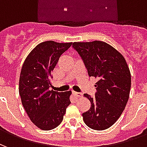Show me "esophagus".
Returning a JSON list of instances; mask_svg holds the SVG:
<instances>
[{
    "label": "esophagus",
    "mask_w": 147,
    "mask_h": 147,
    "mask_svg": "<svg viewBox=\"0 0 147 147\" xmlns=\"http://www.w3.org/2000/svg\"><path fill=\"white\" fill-rule=\"evenodd\" d=\"M72 94H73L74 95L76 96V97H77V98H80V97H82V95H83V94L80 92H75V91H73L72 92Z\"/></svg>",
    "instance_id": "1"
}]
</instances>
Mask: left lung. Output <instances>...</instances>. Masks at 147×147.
I'll use <instances>...</instances> for the list:
<instances>
[{
	"label": "left lung",
	"instance_id": "8db88e82",
	"mask_svg": "<svg viewBox=\"0 0 147 147\" xmlns=\"http://www.w3.org/2000/svg\"><path fill=\"white\" fill-rule=\"evenodd\" d=\"M90 77L98 81L95 97L84 96L91 103L83 113L84 123L94 130L109 128L125 109L131 89V73L125 59L117 49L101 41L74 42Z\"/></svg>",
	"mask_w": 147,
	"mask_h": 147
}]
</instances>
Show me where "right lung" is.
Segmentation results:
<instances>
[{
  "instance_id": "add662e5",
  "label": "right lung",
  "mask_w": 147,
  "mask_h": 147,
  "mask_svg": "<svg viewBox=\"0 0 147 147\" xmlns=\"http://www.w3.org/2000/svg\"><path fill=\"white\" fill-rule=\"evenodd\" d=\"M71 44L42 42L30 52L23 64L19 85L21 102L30 120L40 129L57 127L71 104V91L57 92L49 88L52 71Z\"/></svg>"
}]
</instances>
